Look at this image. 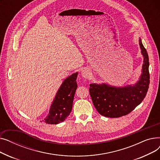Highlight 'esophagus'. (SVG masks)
I'll return each instance as SVG.
<instances>
[{"instance_id": "34e87169", "label": "esophagus", "mask_w": 160, "mask_h": 160, "mask_svg": "<svg viewBox=\"0 0 160 160\" xmlns=\"http://www.w3.org/2000/svg\"><path fill=\"white\" fill-rule=\"evenodd\" d=\"M89 74H90L89 72L87 70H83L82 71V76L83 78H88L89 77Z\"/></svg>"}]
</instances>
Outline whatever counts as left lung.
<instances>
[{"label": "left lung", "mask_w": 160, "mask_h": 160, "mask_svg": "<svg viewBox=\"0 0 160 160\" xmlns=\"http://www.w3.org/2000/svg\"><path fill=\"white\" fill-rule=\"evenodd\" d=\"M144 57L142 73L135 85L115 88L107 84L89 85V93L98 112L104 117L116 118L130 113L141 103L147 95L150 83L149 62L147 50L139 39Z\"/></svg>", "instance_id": "8db88e82"}]
</instances>
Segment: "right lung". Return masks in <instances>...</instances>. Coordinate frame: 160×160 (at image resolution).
Here are the masks:
<instances>
[{
	"label": "right lung",
	"mask_w": 160,
	"mask_h": 160,
	"mask_svg": "<svg viewBox=\"0 0 160 160\" xmlns=\"http://www.w3.org/2000/svg\"><path fill=\"white\" fill-rule=\"evenodd\" d=\"M78 72L74 73L64 80L59 89L50 112L44 122L56 124L65 121L71 112L75 91L77 88Z\"/></svg>",
	"instance_id": "right-lung-1"
}]
</instances>
